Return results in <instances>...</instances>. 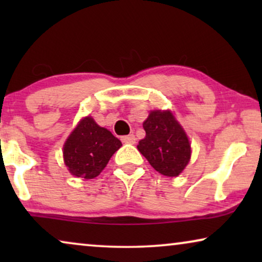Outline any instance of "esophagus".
Listing matches in <instances>:
<instances>
[{"label":"esophagus","instance_id":"esophagus-1","mask_svg":"<svg viewBox=\"0 0 262 262\" xmlns=\"http://www.w3.org/2000/svg\"><path fill=\"white\" fill-rule=\"evenodd\" d=\"M121 142L125 143V144H135V143H136L135 135L123 136V137H121Z\"/></svg>","mask_w":262,"mask_h":262}]
</instances>
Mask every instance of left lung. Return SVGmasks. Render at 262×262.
Masks as SVG:
<instances>
[{
    "label": "left lung",
    "mask_w": 262,
    "mask_h": 262,
    "mask_svg": "<svg viewBox=\"0 0 262 262\" xmlns=\"http://www.w3.org/2000/svg\"><path fill=\"white\" fill-rule=\"evenodd\" d=\"M145 138L137 148L152 168L166 177H178L187 166L191 145L169 111H152L143 123Z\"/></svg>",
    "instance_id": "left-lung-1"
}]
</instances>
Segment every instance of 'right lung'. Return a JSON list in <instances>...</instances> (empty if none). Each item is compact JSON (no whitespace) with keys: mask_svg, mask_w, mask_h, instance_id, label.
I'll list each match as a JSON object with an SVG mask.
<instances>
[{"mask_svg":"<svg viewBox=\"0 0 262 262\" xmlns=\"http://www.w3.org/2000/svg\"><path fill=\"white\" fill-rule=\"evenodd\" d=\"M120 146L119 139L87 117L64 144V162L75 177L93 179L101 173Z\"/></svg>","mask_w":262,"mask_h":262,"instance_id":"right-lung-1","label":"right lung"}]
</instances>
